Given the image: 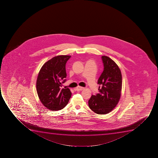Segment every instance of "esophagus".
I'll list each match as a JSON object with an SVG mask.
<instances>
[{"mask_svg":"<svg viewBox=\"0 0 158 158\" xmlns=\"http://www.w3.org/2000/svg\"><path fill=\"white\" fill-rule=\"evenodd\" d=\"M76 89L77 91H81V90H82L83 89H84V88L80 87V86H78Z\"/></svg>","mask_w":158,"mask_h":158,"instance_id":"1","label":"esophagus"}]
</instances>
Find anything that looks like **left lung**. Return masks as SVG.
<instances>
[{
    "label": "left lung",
    "instance_id": "left-lung-1",
    "mask_svg": "<svg viewBox=\"0 0 158 158\" xmlns=\"http://www.w3.org/2000/svg\"><path fill=\"white\" fill-rule=\"evenodd\" d=\"M104 69L98 80L99 93L92 95L88 101L89 107L95 113H109L118 103L121 96L122 77L121 70L113 60L102 56Z\"/></svg>",
    "mask_w": 158,
    "mask_h": 158
}]
</instances>
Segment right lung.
<instances>
[{"mask_svg":"<svg viewBox=\"0 0 158 158\" xmlns=\"http://www.w3.org/2000/svg\"><path fill=\"white\" fill-rule=\"evenodd\" d=\"M70 57L65 55L54 56L45 62L40 70L36 85L37 95L42 104L48 110H59L69 102L70 90L61 89V87L65 81V64Z\"/></svg>","mask_w":158,"mask_h":158,"instance_id":"right-lung-1","label":"right lung"}]
</instances>
